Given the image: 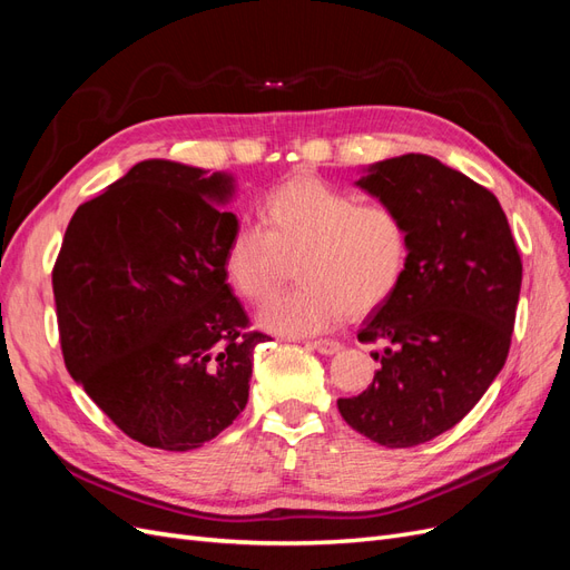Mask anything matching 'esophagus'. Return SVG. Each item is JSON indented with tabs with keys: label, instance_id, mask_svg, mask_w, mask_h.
I'll return each mask as SVG.
<instances>
[{
	"label": "esophagus",
	"instance_id": "obj_1",
	"mask_svg": "<svg viewBox=\"0 0 570 570\" xmlns=\"http://www.w3.org/2000/svg\"><path fill=\"white\" fill-rule=\"evenodd\" d=\"M306 344H308V347H312V350L325 354V356H331V354L340 352V342H335V340H312V342H306Z\"/></svg>",
	"mask_w": 570,
	"mask_h": 570
}]
</instances>
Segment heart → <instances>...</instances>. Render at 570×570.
<instances>
[{
	"mask_svg": "<svg viewBox=\"0 0 570 570\" xmlns=\"http://www.w3.org/2000/svg\"><path fill=\"white\" fill-rule=\"evenodd\" d=\"M262 226L239 223L223 252V273L243 299H264L285 258L299 256V287L275 292L258 312L264 331L302 337L325 333L381 306L409 264V228L390 204H361L347 189L312 176L268 189Z\"/></svg>",
	"mask_w": 570,
	"mask_h": 570,
	"instance_id": "1",
	"label": "heart"
}]
</instances>
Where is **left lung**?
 I'll use <instances>...</instances> for the list:
<instances>
[{
	"label": "left lung",
	"mask_w": 570,
	"mask_h": 570,
	"mask_svg": "<svg viewBox=\"0 0 570 570\" xmlns=\"http://www.w3.org/2000/svg\"><path fill=\"white\" fill-rule=\"evenodd\" d=\"M409 228L406 273L358 331L383 340L373 383L337 400L342 419L400 450L454 428L509 354L523 266L497 197L428 154H402L356 180Z\"/></svg>",
	"instance_id": "1"
}]
</instances>
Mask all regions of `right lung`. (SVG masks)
Segmentation results:
<instances>
[{
    "label": "right lung",
    "instance_id": "add662e5",
    "mask_svg": "<svg viewBox=\"0 0 570 570\" xmlns=\"http://www.w3.org/2000/svg\"><path fill=\"white\" fill-rule=\"evenodd\" d=\"M230 174L166 159L135 164L78 206L55 285L68 373L147 446L197 450L249 400L254 347L223 252L237 216Z\"/></svg>",
    "mask_w": 570,
    "mask_h": 570
}]
</instances>
